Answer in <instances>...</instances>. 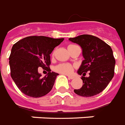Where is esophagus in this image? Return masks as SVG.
Listing matches in <instances>:
<instances>
[{"label": "esophagus", "instance_id": "obj_1", "mask_svg": "<svg viewBox=\"0 0 125 125\" xmlns=\"http://www.w3.org/2000/svg\"><path fill=\"white\" fill-rule=\"evenodd\" d=\"M68 78L69 79H74V77L71 76V75H68Z\"/></svg>", "mask_w": 125, "mask_h": 125}]
</instances>
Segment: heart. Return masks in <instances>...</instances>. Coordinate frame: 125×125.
<instances>
[{
  "label": "heart",
  "instance_id": "1",
  "mask_svg": "<svg viewBox=\"0 0 125 125\" xmlns=\"http://www.w3.org/2000/svg\"><path fill=\"white\" fill-rule=\"evenodd\" d=\"M72 46L73 45L71 44L69 46V47ZM73 69H74V66L70 63H61L56 66L54 70L56 72L62 73V74H70L73 71Z\"/></svg>",
  "mask_w": 125,
  "mask_h": 125
}]
</instances>
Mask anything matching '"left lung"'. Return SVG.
Returning <instances> with one entry per match:
<instances>
[{
	"mask_svg": "<svg viewBox=\"0 0 125 125\" xmlns=\"http://www.w3.org/2000/svg\"><path fill=\"white\" fill-rule=\"evenodd\" d=\"M69 40L81 47L84 57L77 71L80 75L83 74V86L74 89V92L83 97L97 95L106 87L115 75V58L111 47L98 37L87 34ZM87 71L90 76L83 77Z\"/></svg>",
	"mask_w": 125,
	"mask_h": 125,
	"instance_id": "obj_1",
	"label": "left lung"
}]
</instances>
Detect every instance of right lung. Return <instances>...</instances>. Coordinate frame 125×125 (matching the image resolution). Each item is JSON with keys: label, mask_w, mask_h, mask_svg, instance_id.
<instances>
[{"label": "right lung", "mask_w": 125, "mask_h": 125, "mask_svg": "<svg viewBox=\"0 0 125 125\" xmlns=\"http://www.w3.org/2000/svg\"><path fill=\"white\" fill-rule=\"evenodd\" d=\"M64 38L46 36H29L16 42L9 56L10 76L23 94L40 98L50 92L58 73L50 72V54ZM38 67L47 68L49 73L43 78Z\"/></svg>", "instance_id": "right-lung-1"}]
</instances>
